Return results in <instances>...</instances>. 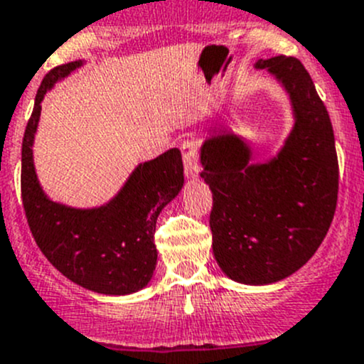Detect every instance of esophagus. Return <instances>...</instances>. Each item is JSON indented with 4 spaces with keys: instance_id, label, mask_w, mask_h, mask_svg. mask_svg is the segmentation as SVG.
<instances>
[{
    "instance_id": "1",
    "label": "esophagus",
    "mask_w": 364,
    "mask_h": 364,
    "mask_svg": "<svg viewBox=\"0 0 364 364\" xmlns=\"http://www.w3.org/2000/svg\"><path fill=\"white\" fill-rule=\"evenodd\" d=\"M181 155L183 164H185V174L186 178H197L200 167H199V144L193 139H185L181 142Z\"/></svg>"
}]
</instances>
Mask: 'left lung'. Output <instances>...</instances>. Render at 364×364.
<instances>
[{"mask_svg":"<svg viewBox=\"0 0 364 364\" xmlns=\"http://www.w3.org/2000/svg\"><path fill=\"white\" fill-rule=\"evenodd\" d=\"M291 97L296 123L277 159L252 164L243 139L222 134L200 148L213 193L209 227L223 273L266 285L291 277L328 234L338 200V156L328 109L297 58L259 60Z\"/></svg>","mask_w":364,"mask_h":364,"instance_id":"1","label":"left lung"}]
</instances>
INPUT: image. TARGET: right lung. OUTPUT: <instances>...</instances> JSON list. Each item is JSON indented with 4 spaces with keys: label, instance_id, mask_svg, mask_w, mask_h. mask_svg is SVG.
Here are the masks:
<instances>
[{
    "label": "right lung",
    "instance_id": "right-lung-1",
    "mask_svg": "<svg viewBox=\"0 0 364 364\" xmlns=\"http://www.w3.org/2000/svg\"><path fill=\"white\" fill-rule=\"evenodd\" d=\"M82 61L61 65L43 77L23 139L21 192L28 225L50 264L73 284L100 294H132L151 280L156 266L155 229L164 205L183 186L178 148L139 165L109 204L73 209L47 199L33 165V139L43 95Z\"/></svg>",
    "mask_w": 364,
    "mask_h": 364
}]
</instances>
